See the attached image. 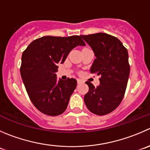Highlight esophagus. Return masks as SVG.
Wrapping results in <instances>:
<instances>
[{
	"label": "esophagus",
	"mask_w": 150,
	"mask_h": 150,
	"mask_svg": "<svg viewBox=\"0 0 150 150\" xmlns=\"http://www.w3.org/2000/svg\"><path fill=\"white\" fill-rule=\"evenodd\" d=\"M82 82H83V80H82V79H77V83L78 84H80V83H82Z\"/></svg>",
	"instance_id": "1"
}]
</instances>
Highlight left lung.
Listing matches in <instances>:
<instances>
[{
    "instance_id": "obj_1",
    "label": "left lung",
    "mask_w": 150,
    "mask_h": 150,
    "mask_svg": "<svg viewBox=\"0 0 150 150\" xmlns=\"http://www.w3.org/2000/svg\"><path fill=\"white\" fill-rule=\"evenodd\" d=\"M95 54L91 74L100 76V85L89 87L84 96L85 105L93 113L104 115L118 108L125 96L129 75L128 52L120 40L105 33L81 35Z\"/></svg>"
}]
</instances>
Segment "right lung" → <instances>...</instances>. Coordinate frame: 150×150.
Instances as JSON below:
<instances>
[{
	"label": "right lung",
	"mask_w": 150,
	"mask_h": 150,
	"mask_svg": "<svg viewBox=\"0 0 150 150\" xmlns=\"http://www.w3.org/2000/svg\"><path fill=\"white\" fill-rule=\"evenodd\" d=\"M85 45L78 35L45 36L32 41L23 52L21 77L30 100L41 112L56 116L65 112L77 81H57V65L65 62L73 48Z\"/></svg>",
	"instance_id": "1"
}]
</instances>
